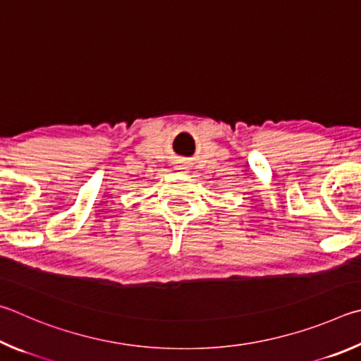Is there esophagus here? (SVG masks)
<instances>
[{
    "instance_id": "1",
    "label": "esophagus",
    "mask_w": 361,
    "mask_h": 361,
    "mask_svg": "<svg viewBox=\"0 0 361 361\" xmlns=\"http://www.w3.org/2000/svg\"><path fill=\"white\" fill-rule=\"evenodd\" d=\"M188 166H187V164L185 163H179V164H177V169H182V171H185Z\"/></svg>"
}]
</instances>
